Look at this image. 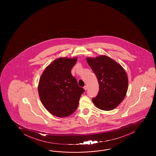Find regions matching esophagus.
Segmentation results:
<instances>
[{"instance_id": "esophagus-1", "label": "esophagus", "mask_w": 156, "mask_h": 156, "mask_svg": "<svg viewBox=\"0 0 156 156\" xmlns=\"http://www.w3.org/2000/svg\"><path fill=\"white\" fill-rule=\"evenodd\" d=\"M83 88H84V89H85V90H87V85H85Z\"/></svg>"}]
</instances>
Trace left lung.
Returning <instances> with one entry per match:
<instances>
[{
	"instance_id": "obj_1",
	"label": "left lung",
	"mask_w": 156,
	"mask_h": 156,
	"mask_svg": "<svg viewBox=\"0 0 156 156\" xmlns=\"http://www.w3.org/2000/svg\"><path fill=\"white\" fill-rule=\"evenodd\" d=\"M87 62L99 85V92L93 98V102L101 110L108 111L115 108L128 91V76L125 70L117 62L105 55L87 58Z\"/></svg>"
}]
</instances>
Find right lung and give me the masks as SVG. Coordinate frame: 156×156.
<instances>
[{"instance_id":"add662e5","label":"right lung","mask_w":156,"mask_h":156,"mask_svg":"<svg viewBox=\"0 0 156 156\" xmlns=\"http://www.w3.org/2000/svg\"><path fill=\"white\" fill-rule=\"evenodd\" d=\"M77 58H59L47 66L38 85L39 98L43 106L52 115L66 117L77 109L85 90L78 84L71 70Z\"/></svg>"}]
</instances>
